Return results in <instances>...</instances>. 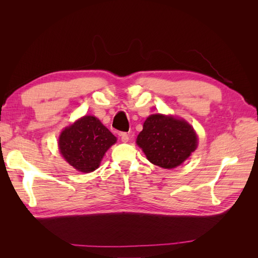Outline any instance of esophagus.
<instances>
[{
  "label": "esophagus",
  "mask_w": 258,
  "mask_h": 258,
  "mask_svg": "<svg viewBox=\"0 0 258 258\" xmlns=\"http://www.w3.org/2000/svg\"><path fill=\"white\" fill-rule=\"evenodd\" d=\"M120 139H121L122 142H128L129 141V135L127 134V132H121Z\"/></svg>",
  "instance_id": "1"
}]
</instances>
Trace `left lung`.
Returning <instances> with one entry per match:
<instances>
[{
  "instance_id": "8db88e82",
  "label": "left lung",
  "mask_w": 258,
  "mask_h": 258,
  "mask_svg": "<svg viewBox=\"0 0 258 258\" xmlns=\"http://www.w3.org/2000/svg\"><path fill=\"white\" fill-rule=\"evenodd\" d=\"M146 158L163 169H173L197 148L198 138L190 124L172 116L154 114L143 123L137 138Z\"/></svg>"
}]
</instances>
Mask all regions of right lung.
<instances>
[{
  "label": "right lung",
  "instance_id": "obj_1",
  "mask_svg": "<svg viewBox=\"0 0 258 258\" xmlns=\"http://www.w3.org/2000/svg\"><path fill=\"white\" fill-rule=\"evenodd\" d=\"M116 137L95 116H84L67 127L59 137L60 153L81 172L95 171Z\"/></svg>",
  "mask_w": 258,
  "mask_h": 258
}]
</instances>
